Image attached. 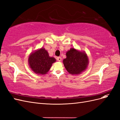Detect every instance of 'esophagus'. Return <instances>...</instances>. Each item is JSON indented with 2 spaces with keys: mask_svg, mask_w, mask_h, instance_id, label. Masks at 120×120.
Returning a JSON list of instances; mask_svg holds the SVG:
<instances>
[{
  "mask_svg": "<svg viewBox=\"0 0 120 120\" xmlns=\"http://www.w3.org/2000/svg\"><path fill=\"white\" fill-rule=\"evenodd\" d=\"M57 60L59 61H60L61 60V58L60 57H57Z\"/></svg>",
  "mask_w": 120,
  "mask_h": 120,
  "instance_id": "34e87169",
  "label": "esophagus"
}]
</instances>
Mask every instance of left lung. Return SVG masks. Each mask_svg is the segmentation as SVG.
<instances>
[{
  "label": "left lung",
  "mask_w": 120,
  "mask_h": 120,
  "mask_svg": "<svg viewBox=\"0 0 120 120\" xmlns=\"http://www.w3.org/2000/svg\"><path fill=\"white\" fill-rule=\"evenodd\" d=\"M66 56L67 57L63 60V64L71 75L81 74L88 66L89 58L85 52L71 48L66 52Z\"/></svg>",
  "instance_id": "obj_1"
}]
</instances>
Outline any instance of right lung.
Wrapping results in <instances>:
<instances>
[{"instance_id":"right-lung-1","label":"right lung","mask_w":120,"mask_h":120,"mask_svg":"<svg viewBox=\"0 0 120 120\" xmlns=\"http://www.w3.org/2000/svg\"><path fill=\"white\" fill-rule=\"evenodd\" d=\"M56 60L49 56L45 48H41L32 52L28 56L29 66L34 73L38 75H45L49 71L53 63Z\"/></svg>"}]
</instances>
